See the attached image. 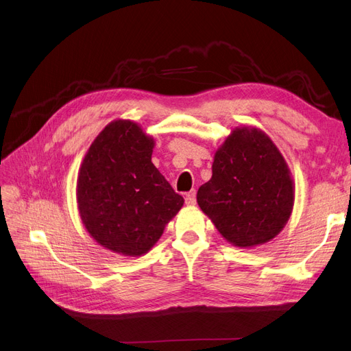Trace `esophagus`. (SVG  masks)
<instances>
[{
    "mask_svg": "<svg viewBox=\"0 0 351 351\" xmlns=\"http://www.w3.org/2000/svg\"><path fill=\"white\" fill-rule=\"evenodd\" d=\"M186 204L190 205V206L196 204V192H195V190H192V192H189L186 195Z\"/></svg>",
    "mask_w": 351,
    "mask_h": 351,
    "instance_id": "esophagus-1",
    "label": "esophagus"
}]
</instances>
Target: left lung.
Instances as JSON below:
<instances>
[{
	"mask_svg": "<svg viewBox=\"0 0 351 351\" xmlns=\"http://www.w3.org/2000/svg\"><path fill=\"white\" fill-rule=\"evenodd\" d=\"M294 187L282 155L258 129L232 132L215 154L212 178L197 190L200 209L239 247L267 243L290 218Z\"/></svg>",
	"mask_w": 351,
	"mask_h": 351,
	"instance_id": "8db88e82",
	"label": "left lung"
}]
</instances>
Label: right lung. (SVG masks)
I'll use <instances>...</instances> for the list:
<instances>
[{"instance_id":"obj_1","label":"right lung","mask_w":351,"mask_h":351,"mask_svg":"<svg viewBox=\"0 0 351 351\" xmlns=\"http://www.w3.org/2000/svg\"><path fill=\"white\" fill-rule=\"evenodd\" d=\"M154 139L133 121L110 123L90 145L77 178L84 228L124 256L146 253L184 199L152 164Z\"/></svg>"}]
</instances>
